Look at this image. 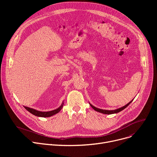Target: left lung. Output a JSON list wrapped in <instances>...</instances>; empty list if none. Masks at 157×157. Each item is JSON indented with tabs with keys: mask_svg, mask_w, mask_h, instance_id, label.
Returning <instances> with one entry per match:
<instances>
[{
	"mask_svg": "<svg viewBox=\"0 0 157 157\" xmlns=\"http://www.w3.org/2000/svg\"><path fill=\"white\" fill-rule=\"evenodd\" d=\"M132 101H133V100L131 101L130 102H128V103L127 104H126L125 105L121 107V108H119V109H115V110H104V109H98V108H95V107H94V106L93 105H92L91 104H90V105H91L92 108L95 111H97V112H99V113H103V114H114V113H118L121 111L122 110H123L125 108H126L132 102Z\"/></svg>",
	"mask_w": 157,
	"mask_h": 157,
	"instance_id": "obj_1",
	"label": "left lung"
}]
</instances>
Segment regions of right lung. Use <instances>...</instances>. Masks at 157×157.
Segmentation results:
<instances>
[{
  "mask_svg": "<svg viewBox=\"0 0 157 157\" xmlns=\"http://www.w3.org/2000/svg\"><path fill=\"white\" fill-rule=\"evenodd\" d=\"M63 102H62V105L59 107V108H57V109H56L55 110H53V111H46V112L37 111L34 109L30 108H28V107H26V106H24V108H25L28 111H29L30 113L35 115V116L44 118V117H50L53 116V115L59 113L62 109V107H63Z\"/></svg>",
  "mask_w": 157,
  "mask_h": 157,
  "instance_id": "add662e5",
  "label": "right lung"
}]
</instances>
